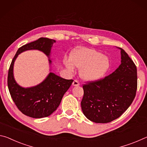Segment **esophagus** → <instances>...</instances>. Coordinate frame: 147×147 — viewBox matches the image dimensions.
<instances>
[{
    "label": "esophagus",
    "instance_id": "esophagus-1",
    "mask_svg": "<svg viewBox=\"0 0 147 147\" xmlns=\"http://www.w3.org/2000/svg\"><path fill=\"white\" fill-rule=\"evenodd\" d=\"M72 85L74 86H78L79 85V83L77 80H74L73 81V83H72Z\"/></svg>",
    "mask_w": 147,
    "mask_h": 147
}]
</instances>
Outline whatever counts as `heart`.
Returning <instances> with one entry per match:
<instances>
[{
	"label": "heart",
	"mask_w": 147,
	"mask_h": 147,
	"mask_svg": "<svg viewBox=\"0 0 147 147\" xmlns=\"http://www.w3.org/2000/svg\"><path fill=\"white\" fill-rule=\"evenodd\" d=\"M65 67L69 71L80 68V78L86 82H96L104 78L111 66L109 58L98 50L88 47H80L71 52L70 59L65 58Z\"/></svg>",
	"instance_id": "1"
}]
</instances>
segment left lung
<instances>
[{"label":"left lung","instance_id":"obj_1","mask_svg":"<svg viewBox=\"0 0 147 147\" xmlns=\"http://www.w3.org/2000/svg\"><path fill=\"white\" fill-rule=\"evenodd\" d=\"M121 64L109 76L83 85V114L96 123H107L126 111L136 96L138 76L133 61L122 48Z\"/></svg>","mask_w":147,"mask_h":147}]
</instances>
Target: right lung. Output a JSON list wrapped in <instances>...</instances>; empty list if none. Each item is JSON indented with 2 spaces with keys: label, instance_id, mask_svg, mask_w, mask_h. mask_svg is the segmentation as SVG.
Wrapping results in <instances>:
<instances>
[{
  "label": "right lung",
  "instance_id": "1",
  "mask_svg": "<svg viewBox=\"0 0 147 147\" xmlns=\"http://www.w3.org/2000/svg\"><path fill=\"white\" fill-rule=\"evenodd\" d=\"M56 40L40 38L19 48L9 66L8 86L13 101L18 109L26 116L40 119L51 115L61 102L62 97L73 80L65 79L51 72V49ZM28 50L44 52L49 59L50 73L45 80L37 86L23 88L16 82L13 76L14 62L18 55Z\"/></svg>",
  "mask_w": 147,
  "mask_h": 147
}]
</instances>
